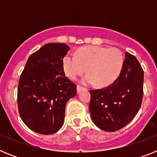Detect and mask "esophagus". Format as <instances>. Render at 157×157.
I'll use <instances>...</instances> for the list:
<instances>
[{
	"instance_id": "obj_1",
	"label": "esophagus",
	"mask_w": 157,
	"mask_h": 157,
	"mask_svg": "<svg viewBox=\"0 0 157 157\" xmlns=\"http://www.w3.org/2000/svg\"><path fill=\"white\" fill-rule=\"evenodd\" d=\"M82 90H83L82 87L80 86H77V94H80V92H81Z\"/></svg>"
}]
</instances>
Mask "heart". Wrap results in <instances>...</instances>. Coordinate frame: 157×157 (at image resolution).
I'll return each mask as SVG.
<instances>
[{"mask_svg": "<svg viewBox=\"0 0 157 157\" xmlns=\"http://www.w3.org/2000/svg\"><path fill=\"white\" fill-rule=\"evenodd\" d=\"M123 65V55L116 48L84 47L76 54H67L63 59V71L71 79L84 73L86 68L88 74L81 80L84 85L95 82L99 86L110 85L120 76Z\"/></svg>", "mask_w": 157, "mask_h": 157, "instance_id": "heart-1", "label": "heart"}]
</instances>
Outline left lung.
<instances>
[{
    "instance_id": "8db88e82",
    "label": "left lung",
    "mask_w": 157,
    "mask_h": 157,
    "mask_svg": "<svg viewBox=\"0 0 157 157\" xmlns=\"http://www.w3.org/2000/svg\"><path fill=\"white\" fill-rule=\"evenodd\" d=\"M143 81L144 71L139 62L127 52L116 81L105 88L90 90L89 108L94 124L108 132L127 126L141 108Z\"/></svg>"
}]
</instances>
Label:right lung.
<instances>
[{
    "label": "right lung",
    "instance_id": "add662e5",
    "mask_svg": "<svg viewBox=\"0 0 157 157\" xmlns=\"http://www.w3.org/2000/svg\"><path fill=\"white\" fill-rule=\"evenodd\" d=\"M70 48L48 43L27 59L18 86V109L33 131L52 134L61 128L67 102L76 95V85L65 76L63 59Z\"/></svg>",
    "mask_w": 157,
    "mask_h": 157
}]
</instances>
